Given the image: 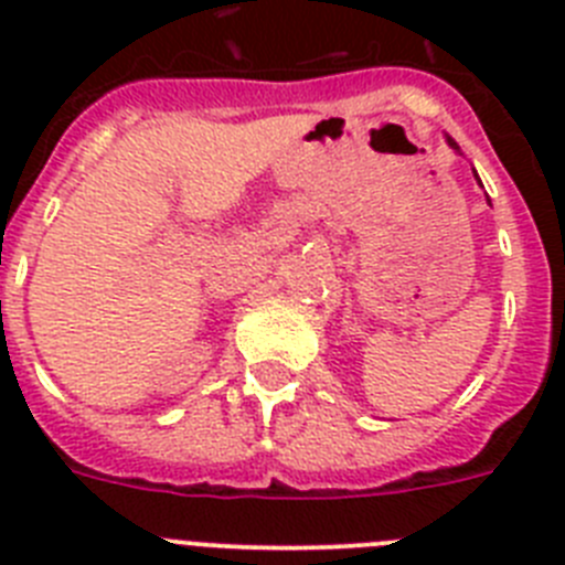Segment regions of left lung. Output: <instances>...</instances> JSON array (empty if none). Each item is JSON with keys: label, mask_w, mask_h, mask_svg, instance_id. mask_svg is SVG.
I'll list each match as a JSON object with an SVG mask.
<instances>
[{"label": "left lung", "mask_w": 565, "mask_h": 565, "mask_svg": "<svg viewBox=\"0 0 565 565\" xmlns=\"http://www.w3.org/2000/svg\"><path fill=\"white\" fill-rule=\"evenodd\" d=\"M447 143H450V149H456V152H461V149H458V143H456V141H452L450 135H447ZM476 181H478V183H481V178H478V172H476ZM487 203H489V198H487Z\"/></svg>", "instance_id": "8db88e82"}]
</instances>
